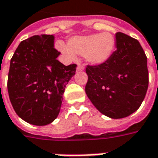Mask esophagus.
<instances>
[{"label":"esophagus","instance_id":"obj_1","mask_svg":"<svg viewBox=\"0 0 158 158\" xmlns=\"http://www.w3.org/2000/svg\"><path fill=\"white\" fill-rule=\"evenodd\" d=\"M83 69H84V67L82 65H78V67H77V70L78 71H83Z\"/></svg>","mask_w":158,"mask_h":158}]
</instances>
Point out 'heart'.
<instances>
[{
	"instance_id": "obj_1",
	"label": "heart",
	"mask_w": 158,
	"mask_h": 158,
	"mask_svg": "<svg viewBox=\"0 0 158 158\" xmlns=\"http://www.w3.org/2000/svg\"><path fill=\"white\" fill-rule=\"evenodd\" d=\"M57 47L68 59H74L76 54L85 56L87 62L92 65L105 63L112 56L115 48L114 36L109 33L76 36L70 39L68 46L58 43Z\"/></svg>"
}]
</instances>
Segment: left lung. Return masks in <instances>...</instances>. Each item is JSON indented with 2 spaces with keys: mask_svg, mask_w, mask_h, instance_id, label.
Masks as SVG:
<instances>
[{
  "mask_svg": "<svg viewBox=\"0 0 158 158\" xmlns=\"http://www.w3.org/2000/svg\"><path fill=\"white\" fill-rule=\"evenodd\" d=\"M116 50L100 65H87L85 92L100 113L118 119L135 112L148 87L147 56L138 40L115 34Z\"/></svg>",
  "mask_w": 158,
  "mask_h": 158,
  "instance_id": "obj_1",
  "label": "left lung"
}]
</instances>
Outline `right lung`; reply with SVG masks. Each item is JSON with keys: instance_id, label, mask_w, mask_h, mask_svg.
Here are the masks:
<instances>
[{"instance_id": "add662e5", "label": "right lung", "mask_w": 158, "mask_h": 158, "mask_svg": "<svg viewBox=\"0 0 158 158\" xmlns=\"http://www.w3.org/2000/svg\"><path fill=\"white\" fill-rule=\"evenodd\" d=\"M52 35L22 41L10 59L8 92L17 114L34 125L53 122L60 111L65 87L76 71L57 59Z\"/></svg>"}]
</instances>
